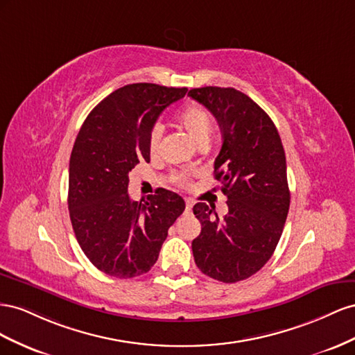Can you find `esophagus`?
Instances as JSON below:
<instances>
[{"mask_svg": "<svg viewBox=\"0 0 355 355\" xmlns=\"http://www.w3.org/2000/svg\"><path fill=\"white\" fill-rule=\"evenodd\" d=\"M191 207H193V202H191V200H187V202H186V211H187V212H190V211H191Z\"/></svg>", "mask_w": 355, "mask_h": 355, "instance_id": "1", "label": "esophagus"}]
</instances>
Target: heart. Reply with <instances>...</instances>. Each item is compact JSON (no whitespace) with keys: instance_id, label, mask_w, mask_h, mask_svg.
I'll return each instance as SVG.
<instances>
[{"instance_id":"obj_1","label":"heart","mask_w":355,"mask_h":355,"mask_svg":"<svg viewBox=\"0 0 355 355\" xmlns=\"http://www.w3.org/2000/svg\"><path fill=\"white\" fill-rule=\"evenodd\" d=\"M177 123L181 129L186 130V134L193 139L199 147L205 144L208 146L212 132V121L205 110L190 104L180 111L177 116ZM162 139H164V130H162L160 126H155L151 129L148 137V153L153 159H156L160 155ZM174 181L178 186H187L189 177L186 174H177L174 175Z\"/></svg>"}]
</instances>
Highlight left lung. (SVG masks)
I'll list each match as a JSON object with an SVG mask.
<instances>
[{
    "label": "left lung",
    "mask_w": 355,
    "mask_h": 355,
    "mask_svg": "<svg viewBox=\"0 0 355 355\" xmlns=\"http://www.w3.org/2000/svg\"><path fill=\"white\" fill-rule=\"evenodd\" d=\"M189 96L218 121L223 146L216 180L227 196V214L199 202L200 234L191 242L196 266L221 282L254 275L275 251L290 208L286 153L270 117L234 87H198Z\"/></svg>",
    "instance_id": "8db88e82"
}]
</instances>
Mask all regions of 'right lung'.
<instances>
[{
    "label": "right lung",
    "mask_w": 355,
    "mask_h": 355,
    "mask_svg": "<svg viewBox=\"0 0 355 355\" xmlns=\"http://www.w3.org/2000/svg\"><path fill=\"white\" fill-rule=\"evenodd\" d=\"M186 87L135 83L114 90L90 111L69 159L68 209L76 238L101 272L134 278L155 265L184 199L162 189L147 200L128 195L129 172L150 162L148 137Z\"/></svg>",
    "instance_id": "add662e5"
}]
</instances>
